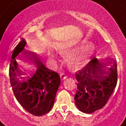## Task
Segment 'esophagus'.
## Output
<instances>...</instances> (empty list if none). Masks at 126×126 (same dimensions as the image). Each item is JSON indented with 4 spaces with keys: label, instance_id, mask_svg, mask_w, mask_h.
I'll return each instance as SVG.
<instances>
[{
    "label": "esophagus",
    "instance_id": "34e87169",
    "mask_svg": "<svg viewBox=\"0 0 126 126\" xmlns=\"http://www.w3.org/2000/svg\"><path fill=\"white\" fill-rule=\"evenodd\" d=\"M60 76L61 80H63L65 79H66L67 77H68V76H67V75L66 74H64V73L61 74Z\"/></svg>",
    "mask_w": 126,
    "mask_h": 126
}]
</instances>
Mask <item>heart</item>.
I'll use <instances>...</instances> for the list:
<instances>
[{"mask_svg":"<svg viewBox=\"0 0 126 126\" xmlns=\"http://www.w3.org/2000/svg\"><path fill=\"white\" fill-rule=\"evenodd\" d=\"M57 49L60 54L67 55H71V60L75 62H80L84 60L89 54V48L87 46L81 47L76 50L62 46L57 47Z\"/></svg>","mask_w":126,"mask_h":126,"instance_id":"heart-1","label":"heart"}]
</instances>
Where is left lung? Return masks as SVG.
I'll list each match as a JSON object with an SVG mask.
<instances>
[{"instance_id":"8db88e82","label":"left lung","mask_w":126,"mask_h":126,"mask_svg":"<svg viewBox=\"0 0 126 126\" xmlns=\"http://www.w3.org/2000/svg\"><path fill=\"white\" fill-rule=\"evenodd\" d=\"M109 64L110 66L105 71L102 62L94 58L75 73L77 90L74 101L80 111L92 113L107 104L116 87L118 79L116 62Z\"/></svg>"}]
</instances>
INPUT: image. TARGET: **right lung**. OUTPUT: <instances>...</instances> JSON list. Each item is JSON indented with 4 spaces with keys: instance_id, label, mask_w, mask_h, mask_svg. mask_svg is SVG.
I'll return each mask as SVG.
<instances>
[{
    "instance_id": "right-lung-1",
    "label": "right lung",
    "mask_w": 126,
    "mask_h": 126,
    "mask_svg": "<svg viewBox=\"0 0 126 126\" xmlns=\"http://www.w3.org/2000/svg\"><path fill=\"white\" fill-rule=\"evenodd\" d=\"M26 44L22 39L13 52L9 70L10 83L16 99L24 109L33 115L42 116L54 105L60 78L35 58L30 70L20 69L17 59L27 53L24 51Z\"/></svg>"
}]
</instances>
